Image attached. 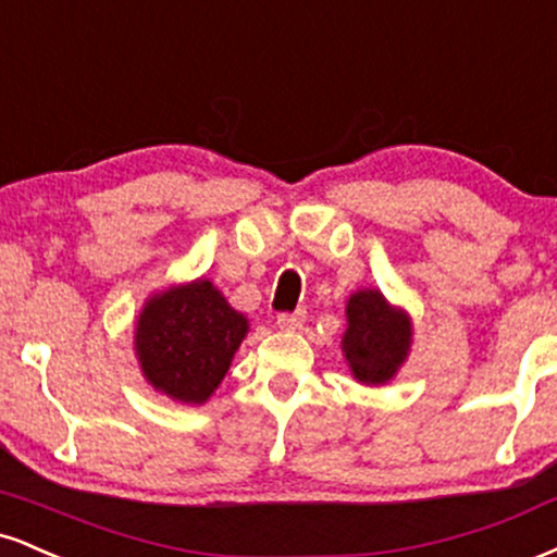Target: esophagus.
<instances>
[{
  "mask_svg": "<svg viewBox=\"0 0 557 557\" xmlns=\"http://www.w3.org/2000/svg\"><path fill=\"white\" fill-rule=\"evenodd\" d=\"M304 321H306L304 308H298V311H293V313H277V326L285 332L300 330V326H304Z\"/></svg>",
  "mask_w": 557,
  "mask_h": 557,
  "instance_id": "34e87169",
  "label": "esophagus"
}]
</instances>
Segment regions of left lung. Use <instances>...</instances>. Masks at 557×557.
<instances>
[{
  "label": "left lung",
  "mask_w": 557,
  "mask_h": 557,
  "mask_svg": "<svg viewBox=\"0 0 557 557\" xmlns=\"http://www.w3.org/2000/svg\"><path fill=\"white\" fill-rule=\"evenodd\" d=\"M412 343V324L401 308L388 306L379 290H358L347 300L343 352L360 384L379 386L394 379Z\"/></svg>",
  "instance_id": "obj_1"
}]
</instances>
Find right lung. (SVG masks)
I'll list each match as a JSON object with an SVG mask.
<instances>
[{"instance_id":"add662e5","label":"right lung","mask_w":557,"mask_h":557,"mask_svg":"<svg viewBox=\"0 0 557 557\" xmlns=\"http://www.w3.org/2000/svg\"><path fill=\"white\" fill-rule=\"evenodd\" d=\"M246 332L249 319L210 280H194L147 300L134 330V350L156 392L202 405L225 379Z\"/></svg>"}]
</instances>
